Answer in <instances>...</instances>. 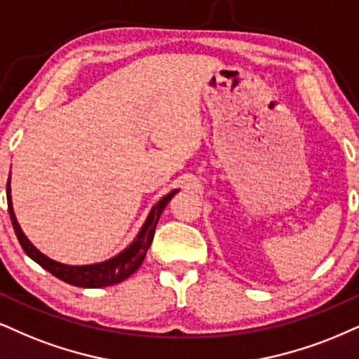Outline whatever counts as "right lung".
<instances>
[{
	"label": "right lung",
	"instance_id": "right-lung-1",
	"mask_svg": "<svg viewBox=\"0 0 359 359\" xmlns=\"http://www.w3.org/2000/svg\"><path fill=\"white\" fill-rule=\"evenodd\" d=\"M176 193H178V189H172L171 193H168L166 196H163L161 200L153 206L151 213H149L148 219L144 221L143 228H141V231L138 233V236H136V240L133 241L125 251H121L118 256H114V258L108 261H103V263L86 264V266H68V264L57 263V261L50 259L48 256L39 253L36 248L31 245L28 238L25 236V233L21 231L20 224H18L16 221L15 211H13L10 180H8V187H6L8 211H10L13 229H15L18 241H20V245L25 250V253L28 255L33 261H36L39 266L46 269V271H50L53 276L60 278L61 281L68 283V285L79 286V287L111 286V285H116V283H121L123 280H126L128 276H131V274L141 266V263H143L146 251H148V248L153 241L154 229H156L159 216H161L163 210H165L166 205L170 203V200Z\"/></svg>",
	"mask_w": 359,
	"mask_h": 359
}]
</instances>
